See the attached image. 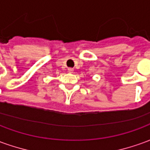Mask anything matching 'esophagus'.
Masks as SVG:
<instances>
[{
	"label": "esophagus",
	"instance_id": "esophagus-1",
	"mask_svg": "<svg viewBox=\"0 0 150 150\" xmlns=\"http://www.w3.org/2000/svg\"><path fill=\"white\" fill-rule=\"evenodd\" d=\"M68 72H69V73H73V72H74V69H73V68H68Z\"/></svg>",
	"mask_w": 150,
	"mask_h": 150
}]
</instances>
